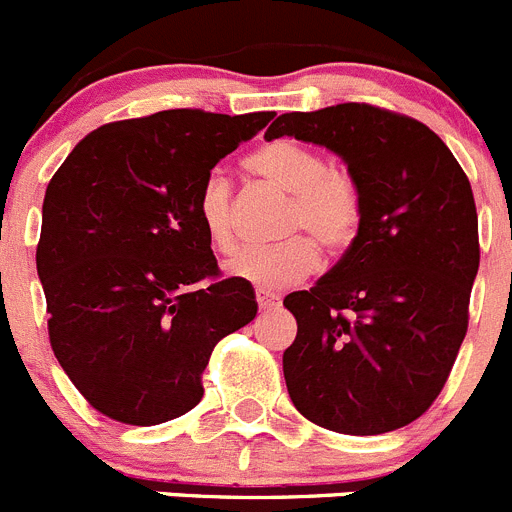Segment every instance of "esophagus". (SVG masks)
<instances>
[{
	"instance_id": "1",
	"label": "esophagus",
	"mask_w": 512,
	"mask_h": 512,
	"mask_svg": "<svg viewBox=\"0 0 512 512\" xmlns=\"http://www.w3.org/2000/svg\"><path fill=\"white\" fill-rule=\"evenodd\" d=\"M256 302H259L261 310H274V307H279V297L274 292H266V289H256Z\"/></svg>"
}]
</instances>
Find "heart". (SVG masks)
Instances as JSON below:
<instances>
[{"mask_svg":"<svg viewBox=\"0 0 512 512\" xmlns=\"http://www.w3.org/2000/svg\"><path fill=\"white\" fill-rule=\"evenodd\" d=\"M246 169L289 192L284 233L274 246L246 248L228 264L233 277L266 292L295 287L318 266V244L338 253L356 238L361 223V192L346 171L333 169L323 151L292 138L269 140L246 156ZM197 220L215 251L235 248L233 187L223 174H210L197 192ZM302 229V234L296 230ZM308 235L305 236L304 233ZM315 237L314 242L311 238Z\"/></svg>","mask_w":512,"mask_h":512,"instance_id":"b5f03b06","label":"heart"}]
</instances>
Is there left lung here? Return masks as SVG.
Returning <instances> with one entry per match:
<instances>
[{
  "label": "left lung",
  "instance_id": "obj_1",
  "mask_svg": "<svg viewBox=\"0 0 512 512\" xmlns=\"http://www.w3.org/2000/svg\"><path fill=\"white\" fill-rule=\"evenodd\" d=\"M282 135L341 156L361 192L341 261L284 297L297 320L287 392L328 431H397L431 408L467 336L479 269L469 179L423 122L364 102L279 115L264 138Z\"/></svg>",
  "mask_w": 512,
  "mask_h": 512
}]
</instances>
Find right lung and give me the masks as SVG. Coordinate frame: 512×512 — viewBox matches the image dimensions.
Here are the masks:
<instances>
[{
    "mask_svg": "<svg viewBox=\"0 0 512 512\" xmlns=\"http://www.w3.org/2000/svg\"><path fill=\"white\" fill-rule=\"evenodd\" d=\"M274 112L164 110L92 130L45 189L38 277L63 372L94 410L158 425L202 400L220 338L256 318L251 282L220 279L197 192Z\"/></svg>",
    "mask_w": 512,
    "mask_h": 512,
    "instance_id": "obj_1",
    "label": "right lung"
}]
</instances>
